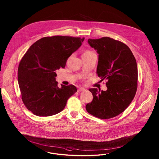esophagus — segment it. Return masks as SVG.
<instances>
[{
  "label": "esophagus",
  "mask_w": 159,
  "mask_h": 159,
  "mask_svg": "<svg viewBox=\"0 0 159 159\" xmlns=\"http://www.w3.org/2000/svg\"><path fill=\"white\" fill-rule=\"evenodd\" d=\"M85 91V89L83 88H79L78 89V92H80V91Z\"/></svg>",
  "instance_id": "obj_1"
}]
</instances>
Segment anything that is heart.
I'll use <instances>...</instances> for the list:
<instances>
[{"label": "heart", "mask_w": 159, "mask_h": 159, "mask_svg": "<svg viewBox=\"0 0 159 159\" xmlns=\"http://www.w3.org/2000/svg\"><path fill=\"white\" fill-rule=\"evenodd\" d=\"M93 52L91 51L90 50H86L84 51V52L83 54H89V53H92Z\"/></svg>", "instance_id": "obj_1"}]
</instances>
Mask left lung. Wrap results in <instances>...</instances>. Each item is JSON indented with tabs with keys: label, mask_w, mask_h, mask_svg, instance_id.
<instances>
[{
	"label": "left lung",
	"mask_w": 159,
	"mask_h": 159,
	"mask_svg": "<svg viewBox=\"0 0 159 159\" xmlns=\"http://www.w3.org/2000/svg\"><path fill=\"white\" fill-rule=\"evenodd\" d=\"M99 54L97 73L101 81L107 80V90L90 88L93 95L86 109L101 119L114 117L123 112L131 103L138 87L136 60L128 46L108 37L88 39Z\"/></svg>",
	"instance_id": "1"
}]
</instances>
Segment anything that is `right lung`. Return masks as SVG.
Segmentation results:
<instances>
[{"mask_svg": "<svg viewBox=\"0 0 159 159\" xmlns=\"http://www.w3.org/2000/svg\"><path fill=\"white\" fill-rule=\"evenodd\" d=\"M84 39L45 37L24 54L18 66V82L23 103L32 113L40 117L58 113L77 92L73 84L59 88L55 70L65 67L68 57L82 45Z\"/></svg>", "mask_w": 159, "mask_h": 159, "instance_id": "add662e5", "label": "right lung"}]
</instances>
